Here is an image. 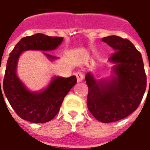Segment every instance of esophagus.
<instances>
[{"label": "esophagus", "mask_w": 150, "mask_h": 150, "mask_svg": "<svg viewBox=\"0 0 150 150\" xmlns=\"http://www.w3.org/2000/svg\"><path fill=\"white\" fill-rule=\"evenodd\" d=\"M75 76L77 78L78 82H82V80H83V79H84V75H83L81 71H77V72L75 73Z\"/></svg>", "instance_id": "esophagus-1"}]
</instances>
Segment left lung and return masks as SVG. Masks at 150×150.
Here are the masks:
<instances>
[{"mask_svg": "<svg viewBox=\"0 0 150 150\" xmlns=\"http://www.w3.org/2000/svg\"><path fill=\"white\" fill-rule=\"evenodd\" d=\"M102 41L115 50L109 58L115 64L114 75L109 79L100 81L90 72L86 75L89 88L87 106L95 118L110 123L125 118L137 109L146 89V75L141 53L128 40L110 36Z\"/></svg>", "mask_w": 150, "mask_h": 150, "instance_id": "8db88e82", "label": "left lung"}]
</instances>
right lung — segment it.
<instances>
[{
    "mask_svg": "<svg viewBox=\"0 0 150 150\" xmlns=\"http://www.w3.org/2000/svg\"><path fill=\"white\" fill-rule=\"evenodd\" d=\"M62 41L63 37L37 33L21 39L10 53L2 89L16 114L25 121L33 123H45L51 121L58 113L64 98L77 82V79L74 75L69 78L57 76L54 77L45 89L40 92L29 91L16 75L20 54L29 50L43 51L55 50ZM43 54L50 60L57 58V57ZM0 88L1 94L2 93L1 80Z\"/></svg>",
    "mask_w": 150,
    "mask_h": 150,
    "instance_id": "1",
    "label": "right lung"
}]
</instances>
